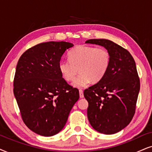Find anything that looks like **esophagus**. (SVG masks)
Masks as SVG:
<instances>
[{
    "instance_id": "obj_1",
    "label": "esophagus",
    "mask_w": 152,
    "mask_h": 152,
    "mask_svg": "<svg viewBox=\"0 0 152 152\" xmlns=\"http://www.w3.org/2000/svg\"><path fill=\"white\" fill-rule=\"evenodd\" d=\"M79 95H80V98H83V97H84V95H83V92L82 90H79Z\"/></svg>"
}]
</instances>
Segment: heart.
Here are the masks:
<instances>
[{
  "instance_id": "1",
  "label": "heart",
  "mask_w": 152,
  "mask_h": 152,
  "mask_svg": "<svg viewBox=\"0 0 152 152\" xmlns=\"http://www.w3.org/2000/svg\"><path fill=\"white\" fill-rule=\"evenodd\" d=\"M68 60H61L58 69L62 78L73 81L78 72L80 75L73 85L83 88L90 82L97 83L102 79L109 68L110 53L104 48L90 45H77L68 54Z\"/></svg>"
}]
</instances>
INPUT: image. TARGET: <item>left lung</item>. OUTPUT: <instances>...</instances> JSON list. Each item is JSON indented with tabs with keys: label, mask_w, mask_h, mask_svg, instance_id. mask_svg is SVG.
I'll return each mask as SVG.
<instances>
[{
	"label": "left lung",
	"mask_w": 152,
	"mask_h": 152,
	"mask_svg": "<svg viewBox=\"0 0 152 152\" xmlns=\"http://www.w3.org/2000/svg\"><path fill=\"white\" fill-rule=\"evenodd\" d=\"M86 43L103 46L111 55L104 78L84 90L88 121L97 132L116 133L130 124L135 112L140 83L135 60L127 50L109 40L90 39Z\"/></svg>",
	"instance_id": "8db88e82"
}]
</instances>
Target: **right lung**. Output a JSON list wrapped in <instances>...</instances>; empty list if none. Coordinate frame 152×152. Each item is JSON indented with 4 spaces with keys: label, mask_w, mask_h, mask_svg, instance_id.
Listing matches in <instances>:
<instances>
[{
    "label": "right lung",
    "mask_w": 152,
    "mask_h": 152,
    "mask_svg": "<svg viewBox=\"0 0 152 152\" xmlns=\"http://www.w3.org/2000/svg\"><path fill=\"white\" fill-rule=\"evenodd\" d=\"M68 42L38 44L22 54L14 78V95L22 120L42 136L56 135L66 124L70 111L79 99V91L62 78L58 64Z\"/></svg>",
    "instance_id": "right-lung-1"
}]
</instances>
